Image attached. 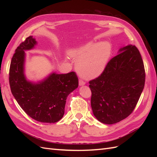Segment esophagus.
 Returning a JSON list of instances; mask_svg holds the SVG:
<instances>
[{
    "label": "esophagus",
    "instance_id": "1",
    "mask_svg": "<svg viewBox=\"0 0 157 157\" xmlns=\"http://www.w3.org/2000/svg\"><path fill=\"white\" fill-rule=\"evenodd\" d=\"M85 84V82L84 81H83L82 79H79V86H83V85H84Z\"/></svg>",
    "mask_w": 157,
    "mask_h": 157
}]
</instances>
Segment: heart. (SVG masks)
I'll use <instances>...</instances> for the list:
<instances>
[{"mask_svg":"<svg viewBox=\"0 0 157 157\" xmlns=\"http://www.w3.org/2000/svg\"><path fill=\"white\" fill-rule=\"evenodd\" d=\"M110 52L111 49L107 43H94L75 50L71 56L77 61L79 74L86 79H92L102 72Z\"/></svg>","mask_w":157,"mask_h":157,"instance_id":"b5f03b06","label":"heart"}]
</instances>
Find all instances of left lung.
<instances>
[{
    "mask_svg": "<svg viewBox=\"0 0 157 157\" xmlns=\"http://www.w3.org/2000/svg\"><path fill=\"white\" fill-rule=\"evenodd\" d=\"M106 64L97 78L89 82L91 106L99 121L113 124L134 111L145 84V69L140 51L128 45Z\"/></svg>",
    "mask_w": 157,
    "mask_h": 157,
    "instance_id": "1",
    "label": "left lung"
}]
</instances>
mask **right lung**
I'll return each mask as SVG.
<instances>
[{
  "mask_svg": "<svg viewBox=\"0 0 157 157\" xmlns=\"http://www.w3.org/2000/svg\"><path fill=\"white\" fill-rule=\"evenodd\" d=\"M36 42L29 36L20 44L13 55L9 69V84L12 94L26 114L42 123H56L65 113L68 95L78 87L75 72L52 73L44 81L32 84L23 73L24 50L34 48Z\"/></svg>",
  "mask_w": 157,
  "mask_h": 157,
  "instance_id": "right-lung-1",
  "label": "right lung"
}]
</instances>
